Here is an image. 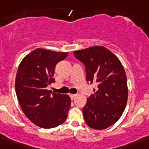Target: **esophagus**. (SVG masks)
Wrapping results in <instances>:
<instances>
[{
	"instance_id": "1",
	"label": "esophagus",
	"mask_w": 149,
	"mask_h": 149,
	"mask_svg": "<svg viewBox=\"0 0 149 149\" xmlns=\"http://www.w3.org/2000/svg\"><path fill=\"white\" fill-rule=\"evenodd\" d=\"M76 94H70V97H71V99H73V98H75V97H76Z\"/></svg>"
}]
</instances>
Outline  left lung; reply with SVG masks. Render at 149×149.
<instances>
[{
    "label": "left lung",
    "mask_w": 149,
    "mask_h": 149,
    "mask_svg": "<svg viewBox=\"0 0 149 149\" xmlns=\"http://www.w3.org/2000/svg\"><path fill=\"white\" fill-rule=\"evenodd\" d=\"M73 54L85 65L86 81L97 84L83 108L84 120L93 129L107 128L119 120L127 105L125 69L119 58L104 46L89 47Z\"/></svg>",
    "instance_id": "1"
}]
</instances>
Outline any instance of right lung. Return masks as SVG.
<instances>
[{
    "instance_id": "add662e5",
    "label": "right lung",
    "mask_w": 149,
    "mask_h": 149,
    "mask_svg": "<svg viewBox=\"0 0 149 149\" xmlns=\"http://www.w3.org/2000/svg\"><path fill=\"white\" fill-rule=\"evenodd\" d=\"M68 52L38 48L24 56L17 69L15 91L22 111L38 127L52 128L67 118L71 105L69 95L52 93L46 89L55 82L56 65Z\"/></svg>"
}]
</instances>
